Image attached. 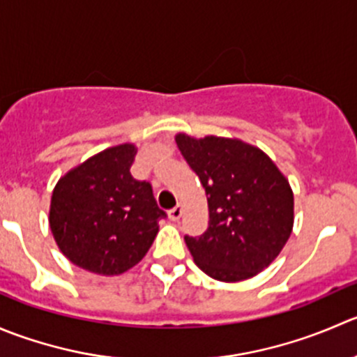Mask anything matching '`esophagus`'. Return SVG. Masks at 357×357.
Instances as JSON below:
<instances>
[{
	"label": "esophagus",
	"mask_w": 357,
	"mask_h": 357,
	"mask_svg": "<svg viewBox=\"0 0 357 357\" xmlns=\"http://www.w3.org/2000/svg\"><path fill=\"white\" fill-rule=\"evenodd\" d=\"M168 215H170L172 220H178V218L182 217V204H177V206L172 208L170 213H168Z\"/></svg>",
	"instance_id": "esophagus-1"
}]
</instances>
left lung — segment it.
<instances>
[{
    "instance_id": "obj_1",
    "label": "left lung",
    "mask_w": 357,
    "mask_h": 357,
    "mask_svg": "<svg viewBox=\"0 0 357 357\" xmlns=\"http://www.w3.org/2000/svg\"><path fill=\"white\" fill-rule=\"evenodd\" d=\"M175 140L208 197V229L196 238L183 236L196 266L225 283L269 267L294 227V192L284 175L241 140L183 133Z\"/></svg>"
}]
</instances>
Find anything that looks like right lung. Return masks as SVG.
<instances>
[{"label": "right lung", "mask_w": 357, "mask_h": 357, "mask_svg": "<svg viewBox=\"0 0 357 357\" xmlns=\"http://www.w3.org/2000/svg\"><path fill=\"white\" fill-rule=\"evenodd\" d=\"M137 149L109 147L63 175L50 204V229L60 252L95 274L114 276L139 264L167 211L153 185L130 174Z\"/></svg>", "instance_id": "obj_1"}]
</instances>
